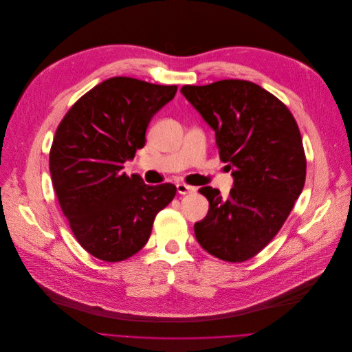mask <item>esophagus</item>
Masks as SVG:
<instances>
[{
    "label": "esophagus",
    "instance_id": "esophagus-1",
    "mask_svg": "<svg viewBox=\"0 0 352 352\" xmlns=\"http://www.w3.org/2000/svg\"><path fill=\"white\" fill-rule=\"evenodd\" d=\"M176 189H177V193H180V195H188V193H192L196 190V188L185 185V183H177Z\"/></svg>",
    "mask_w": 352,
    "mask_h": 352
}]
</instances>
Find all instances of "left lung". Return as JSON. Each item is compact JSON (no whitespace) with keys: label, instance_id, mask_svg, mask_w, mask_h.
<instances>
[{"label":"left lung","instance_id":"obj_1","mask_svg":"<svg viewBox=\"0 0 352 352\" xmlns=\"http://www.w3.org/2000/svg\"><path fill=\"white\" fill-rule=\"evenodd\" d=\"M180 93L212 127L221 160L232 170L228 197L210 186L195 235L205 250L228 262H243L270 243L305 185L307 162L294 116L255 82L221 80L183 86Z\"/></svg>","mask_w":352,"mask_h":352}]
</instances>
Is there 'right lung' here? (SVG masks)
<instances>
[{
  "mask_svg": "<svg viewBox=\"0 0 352 352\" xmlns=\"http://www.w3.org/2000/svg\"><path fill=\"white\" fill-rule=\"evenodd\" d=\"M176 90L131 77L104 80L77 100L56 131L53 186L76 239L98 259L120 262L139 252L176 195L172 183L148 186L122 172Z\"/></svg>",
  "mask_w": 352,
  "mask_h": 352,
  "instance_id": "obj_1",
  "label": "right lung"
}]
</instances>
